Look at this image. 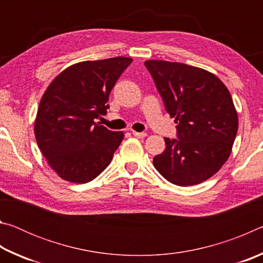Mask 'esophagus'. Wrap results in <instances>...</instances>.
<instances>
[{
  "mask_svg": "<svg viewBox=\"0 0 263 263\" xmlns=\"http://www.w3.org/2000/svg\"><path fill=\"white\" fill-rule=\"evenodd\" d=\"M133 136H136L138 138H145L146 136H147V133L146 132H137V131H132Z\"/></svg>",
  "mask_w": 263,
  "mask_h": 263,
  "instance_id": "esophagus-1",
  "label": "esophagus"
}]
</instances>
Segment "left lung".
<instances>
[{
	"label": "left lung",
	"mask_w": 263,
	"mask_h": 263,
	"mask_svg": "<svg viewBox=\"0 0 263 263\" xmlns=\"http://www.w3.org/2000/svg\"><path fill=\"white\" fill-rule=\"evenodd\" d=\"M164 108L175 118L177 139L164 138L166 149L153 164L173 184L202 183L229 159L238 131L232 97L215 74L181 62L145 61Z\"/></svg>",
	"instance_id": "obj_1"
}]
</instances>
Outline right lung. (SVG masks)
I'll use <instances>...</instances> for the list:
<instances>
[{"mask_svg":"<svg viewBox=\"0 0 263 263\" xmlns=\"http://www.w3.org/2000/svg\"><path fill=\"white\" fill-rule=\"evenodd\" d=\"M131 58L82 61L69 66L47 87L34 122L38 147L61 179L87 183L109 166L123 132L96 119L109 109V95Z\"/></svg>","mask_w":263,"mask_h":263,"instance_id":"right-lung-1","label":"right lung"}]
</instances>
